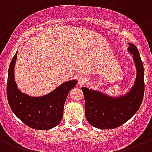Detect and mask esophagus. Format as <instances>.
Masks as SVG:
<instances>
[{"instance_id": "esophagus-1", "label": "esophagus", "mask_w": 152, "mask_h": 152, "mask_svg": "<svg viewBox=\"0 0 152 152\" xmlns=\"http://www.w3.org/2000/svg\"><path fill=\"white\" fill-rule=\"evenodd\" d=\"M86 82H87V79H86V77H83V76H82V77H79V78H78V80H77V84H78V85H80V86L85 85Z\"/></svg>"}]
</instances>
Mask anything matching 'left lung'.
Here are the masks:
<instances>
[{"mask_svg":"<svg viewBox=\"0 0 152 152\" xmlns=\"http://www.w3.org/2000/svg\"><path fill=\"white\" fill-rule=\"evenodd\" d=\"M128 52L133 56L137 68L134 85L128 93L114 97L99 91L82 87L86 103V117L93 127L106 129L117 128L130 119L139 110L144 98V71L139 51L129 43Z\"/></svg>","mask_w":152,"mask_h":152,"instance_id":"left-lung-1","label":"left lung"}]
</instances>
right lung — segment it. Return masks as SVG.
<instances>
[{
    "instance_id": "1",
    "label": "right lung",
    "mask_w": 152,
    "mask_h": 152,
    "mask_svg": "<svg viewBox=\"0 0 152 152\" xmlns=\"http://www.w3.org/2000/svg\"><path fill=\"white\" fill-rule=\"evenodd\" d=\"M17 53L8 68L7 97L15 115L24 124L38 130L50 129L59 124L64 115V107L70 89L77 80L64 82L56 89L42 96H31L22 93L15 81L14 68Z\"/></svg>"
}]
</instances>
